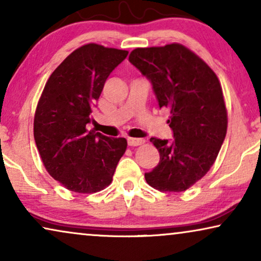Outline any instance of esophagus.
Listing matches in <instances>:
<instances>
[{
  "label": "esophagus",
  "instance_id": "34e87169",
  "mask_svg": "<svg viewBox=\"0 0 261 261\" xmlns=\"http://www.w3.org/2000/svg\"><path fill=\"white\" fill-rule=\"evenodd\" d=\"M127 142L129 146H140L145 142L144 139H137V138H128Z\"/></svg>",
  "mask_w": 261,
  "mask_h": 261
}]
</instances>
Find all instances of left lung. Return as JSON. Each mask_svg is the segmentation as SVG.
<instances>
[{
  "mask_svg": "<svg viewBox=\"0 0 261 261\" xmlns=\"http://www.w3.org/2000/svg\"><path fill=\"white\" fill-rule=\"evenodd\" d=\"M129 62L151 81L159 107L170 110L173 140L151 138L159 164L145 179L163 192H180L204 177L227 133V109L215 72L180 44L135 48Z\"/></svg>",
  "mask_w": 261,
  "mask_h": 261,
  "instance_id": "left-lung-1",
  "label": "left lung"
}]
</instances>
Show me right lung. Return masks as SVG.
<instances>
[{"instance_id": "1", "label": "right lung", "mask_w": 261, "mask_h": 261, "mask_svg": "<svg viewBox=\"0 0 261 261\" xmlns=\"http://www.w3.org/2000/svg\"><path fill=\"white\" fill-rule=\"evenodd\" d=\"M128 51L87 44L74 49L46 82L34 115V140L45 169L67 190L94 194L112 183L127 148L124 138L91 129L92 107Z\"/></svg>"}]
</instances>
